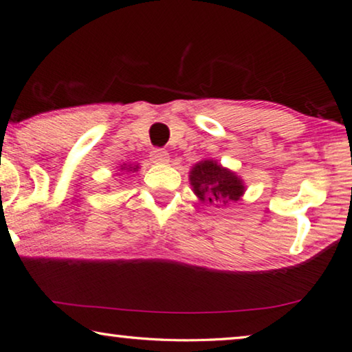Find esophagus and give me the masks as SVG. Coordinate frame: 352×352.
<instances>
[{
	"instance_id": "34e87169",
	"label": "esophagus",
	"mask_w": 352,
	"mask_h": 352,
	"mask_svg": "<svg viewBox=\"0 0 352 352\" xmlns=\"http://www.w3.org/2000/svg\"><path fill=\"white\" fill-rule=\"evenodd\" d=\"M151 162L155 164H163L169 162V153L166 151H162V148H155V151L151 152Z\"/></svg>"
}]
</instances>
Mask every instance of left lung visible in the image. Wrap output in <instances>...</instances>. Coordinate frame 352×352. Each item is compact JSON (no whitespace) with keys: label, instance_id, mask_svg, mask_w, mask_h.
Wrapping results in <instances>:
<instances>
[{"label":"left lung","instance_id":"1","mask_svg":"<svg viewBox=\"0 0 352 352\" xmlns=\"http://www.w3.org/2000/svg\"><path fill=\"white\" fill-rule=\"evenodd\" d=\"M189 183L201 204L217 208L239 201L247 189L241 175L223 168L212 158H205L192 166L189 170Z\"/></svg>","mask_w":352,"mask_h":352}]
</instances>
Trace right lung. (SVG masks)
I'll return each instance as SVG.
<instances>
[{
    "instance_id": "1",
    "label": "right lung",
    "mask_w": 352,
    "mask_h": 352,
    "mask_svg": "<svg viewBox=\"0 0 352 352\" xmlns=\"http://www.w3.org/2000/svg\"><path fill=\"white\" fill-rule=\"evenodd\" d=\"M119 170H121V172H133V174H135V172L140 170V164L138 163H133V164L124 163V164L119 166Z\"/></svg>"
}]
</instances>
